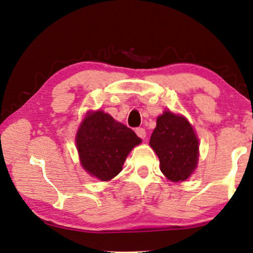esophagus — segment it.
Wrapping results in <instances>:
<instances>
[{"instance_id": "34e87169", "label": "esophagus", "mask_w": 253, "mask_h": 253, "mask_svg": "<svg viewBox=\"0 0 253 253\" xmlns=\"http://www.w3.org/2000/svg\"><path fill=\"white\" fill-rule=\"evenodd\" d=\"M136 134H137V136L139 137V138H141V139H144L145 137H146V130H145V128H141V127H138V128H136Z\"/></svg>"}]
</instances>
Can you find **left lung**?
Masks as SVG:
<instances>
[{"label": "left lung", "instance_id": "8db88e82", "mask_svg": "<svg viewBox=\"0 0 253 253\" xmlns=\"http://www.w3.org/2000/svg\"><path fill=\"white\" fill-rule=\"evenodd\" d=\"M149 144L158 156L160 170L169 180L183 181L194 172L199 145L185 117L165 112L157 118Z\"/></svg>", "mask_w": 253, "mask_h": 253}]
</instances>
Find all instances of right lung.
I'll return each mask as SVG.
<instances>
[{
  "label": "right lung",
  "mask_w": 253,
  "mask_h": 253,
  "mask_svg": "<svg viewBox=\"0 0 253 253\" xmlns=\"http://www.w3.org/2000/svg\"><path fill=\"white\" fill-rule=\"evenodd\" d=\"M140 142L134 130L99 111L86 117L76 136L83 167L103 181L122 171L127 155Z\"/></svg>",
  "instance_id": "right-lung-1"
}]
</instances>
